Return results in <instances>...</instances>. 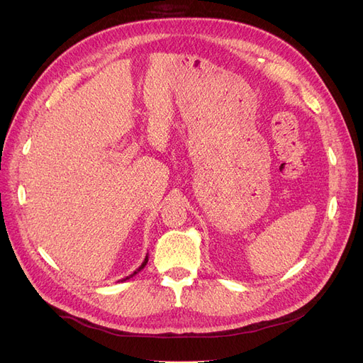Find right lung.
Listing matches in <instances>:
<instances>
[{"label": "right lung", "instance_id": "right-lung-1", "mask_svg": "<svg viewBox=\"0 0 363 363\" xmlns=\"http://www.w3.org/2000/svg\"><path fill=\"white\" fill-rule=\"evenodd\" d=\"M147 262H148V255L145 256V259H144V262H142V265L133 272V274H130V276L128 277H125V279H123V280H121V281H125V280H128V279H131V277H133V276H136V274L140 271V269H144L145 268V265H147Z\"/></svg>", "mask_w": 363, "mask_h": 363}]
</instances>
